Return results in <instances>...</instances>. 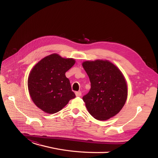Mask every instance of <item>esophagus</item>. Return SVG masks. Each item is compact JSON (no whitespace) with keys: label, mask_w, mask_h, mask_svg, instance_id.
<instances>
[{"label":"esophagus","mask_w":158,"mask_h":158,"mask_svg":"<svg viewBox=\"0 0 158 158\" xmlns=\"http://www.w3.org/2000/svg\"><path fill=\"white\" fill-rule=\"evenodd\" d=\"M75 94L77 97H80V96H81V95H82V92H81L80 91H78V92H76Z\"/></svg>","instance_id":"34e87169"}]
</instances>
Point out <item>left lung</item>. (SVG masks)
<instances>
[{
    "label": "left lung",
    "mask_w": 158,
    "mask_h": 158,
    "mask_svg": "<svg viewBox=\"0 0 158 158\" xmlns=\"http://www.w3.org/2000/svg\"><path fill=\"white\" fill-rule=\"evenodd\" d=\"M82 66L89 76L91 88L83 96L88 112L99 121L117 114L127 98L126 81L117 66L107 60L85 61Z\"/></svg>",
    "instance_id": "8db88e82"
}]
</instances>
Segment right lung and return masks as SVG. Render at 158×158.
Instances as JSON below:
<instances>
[{
  "label": "right lung",
  "instance_id": "add662e5",
  "mask_svg": "<svg viewBox=\"0 0 158 158\" xmlns=\"http://www.w3.org/2000/svg\"><path fill=\"white\" fill-rule=\"evenodd\" d=\"M74 63L73 59L52 54L33 68L28 77V89L33 103L42 111L50 114L59 112L76 97L65 76Z\"/></svg>",
  "mask_w": 158,
  "mask_h": 158
}]
</instances>
